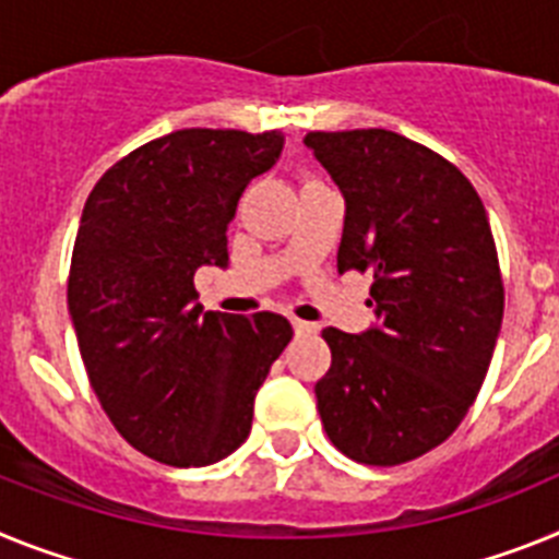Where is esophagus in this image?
Returning a JSON list of instances; mask_svg holds the SVG:
<instances>
[{"label":"esophagus","mask_w":559,"mask_h":559,"mask_svg":"<svg viewBox=\"0 0 559 559\" xmlns=\"http://www.w3.org/2000/svg\"><path fill=\"white\" fill-rule=\"evenodd\" d=\"M293 329H295V334L318 332V329H314V323H307V320H293Z\"/></svg>","instance_id":"esophagus-1"}]
</instances>
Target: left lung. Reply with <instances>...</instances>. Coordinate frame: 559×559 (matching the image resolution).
I'll return each instance as SVG.
<instances>
[{
  "label": "left lung",
  "mask_w": 559,
  "mask_h": 559,
  "mask_svg": "<svg viewBox=\"0 0 559 559\" xmlns=\"http://www.w3.org/2000/svg\"><path fill=\"white\" fill-rule=\"evenodd\" d=\"M346 197L337 273H371L377 326L323 329L314 385L340 453L396 467L453 436L492 362L503 278L481 197L450 159L388 129L309 132Z\"/></svg>",
  "instance_id": "obj_1"
}]
</instances>
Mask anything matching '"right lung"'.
Segmentation results:
<instances>
[{
    "instance_id": "add662e5",
    "label": "right lung",
    "mask_w": 559,
    "mask_h": 559,
    "mask_svg": "<svg viewBox=\"0 0 559 559\" xmlns=\"http://www.w3.org/2000/svg\"><path fill=\"white\" fill-rule=\"evenodd\" d=\"M281 132L179 129L95 182L72 247L67 304L90 385L134 450L205 467L241 448L252 402L293 340L289 320L202 312L193 273L227 266V227Z\"/></svg>"
}]
</instances>
